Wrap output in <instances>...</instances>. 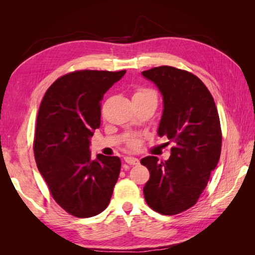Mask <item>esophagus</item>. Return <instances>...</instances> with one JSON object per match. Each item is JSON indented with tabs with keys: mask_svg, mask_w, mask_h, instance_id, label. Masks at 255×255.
I'll list each match as a JSON object with an SVG mask.
<instances>
[{
	"mask_svg": "<svg viewBox=\"0 0 255 255\" xmlns=\"http://www.w3.org/2000/svg\"><path fill=\"white\" fill-rule=\"evenodd\" d=\"M125 161H126V163H128V165H138V164H139V159L136 158V157H132V156H126Z\"/></svg>",
	"mask_w": 255,
	"mask_h": 255,
	"instance_id": "obj_1",
	"label": "esophagus"
}]
</instances>
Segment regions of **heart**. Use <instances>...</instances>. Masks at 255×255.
I'll use <instances>...</instances> for the list:
<instances>
[{"label": "heart", "instance_id": "heart-1", "mask_svg": "<svg viewBox=\"0 0 255 255\" xmlns=\"http://www.w3.org/2000/svg\"><path fill=\"white\" fill-rule=\"evenodd\" d=\"M155 95L154 92L150 89H138L136 90V92L134 94V97L133 98H136V97H146V96H153ZM138 143H139V141H138L136 138H134V139H132L129 141V146L130 148H136V146L138 145Z\"/></svg>", "mask_w": 255, "mask_h": 255}]
</instances>
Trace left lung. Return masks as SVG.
<instances>
[{
    "label": "left lung",
    "mask_w": 255,
    "mask_h": 255,
    "mask_svg": "<svg viewBox=\"0 0 255 255\" xmlns=\"http://www.w3.org/2000/svg\"><path fill=\"white\" fill-rule=\"evenodd\" d=\"M163 96L157 134L174 142L169 159L146 156L150 179L143 187L153 211L175 215L195 205L221 152V128L214 99L196 75L169 66L141 72Z\"/></svg>",
    "instance_id": "left-lung-1"
}]
</instances>
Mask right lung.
<instances>
[{
  "instance_id": "add662e5",
  "label": "right lung",
  "mask_w": 255,
  "mask_h": 255,
  "mask_svg": "<svg viewBox=\"0 0 255 255\" xmlns=\"http://www.w3.org/2000/svg\"><path fill=\"white\" fill-rule=\"evenodd\" d=\"M126 72L68 73L51 85L38 111L34 139L38 170L54 200L75 217L102 213L119 177L120 158L98 154L92 159L89 145L101 125L100 102Z\"/></svg>"
}]
</instances>
